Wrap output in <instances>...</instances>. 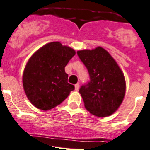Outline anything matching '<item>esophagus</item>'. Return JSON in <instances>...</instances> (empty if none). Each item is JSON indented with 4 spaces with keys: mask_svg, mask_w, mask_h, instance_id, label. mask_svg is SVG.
<instances>
[{
    "mask_svg": "<svg viewBox=\"0 0 150 150\" xmlns=\"http://www.w3.org/2000/svg\"><path fill=\"white\" fill-rule=\"evenodd\" d=\"M79 88H80V84H79V83H76V84H75V90H76V91H78Z\"/></svg>",
    "mask_w": 150,
    "mask_h": 150,
    "instance_id": "1",
    "label": "esophagus"
}]
</instances>
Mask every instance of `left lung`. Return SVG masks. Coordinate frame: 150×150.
Wrapping results in <instances>:
<instances>
[{
	"mask_svg": "<svg viewBox=\"0 0 150 150\" xmlns=\"http://www.w3.org/2000/svg\"><path fill=\"white\" fill-rule=\"evenodd\" d=\"M77 55L88 69L90 77L88 83L79 90L84 106L96 117L112 114L125 97V80L122 71L103 47L78 51Z\"/></svg>",
	"mask_w": 150,
	"mask_h": 150,
	"instance_id": "1",
	"label": "left lung"
}]
</instances>
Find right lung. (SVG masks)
Returning <instances> with one entry per match:
<instances>
[{"instance_id": "1", "label": "right lung", "mask_w": 150, "mask_h": 150, "mask_svg": "<svg viewBox=\"0 0 150 150\" xmlns=\"http://www.w3.org/2000/svg\"><path fill=\"white\" fill-rule=\"evenodd\" d=\"M75 51L59 42L45 45L32 55L23 73L24 91L36 107L49 110L67 98L74 86L68 83L65 67Z\"/></svg>"}]
</instances>
